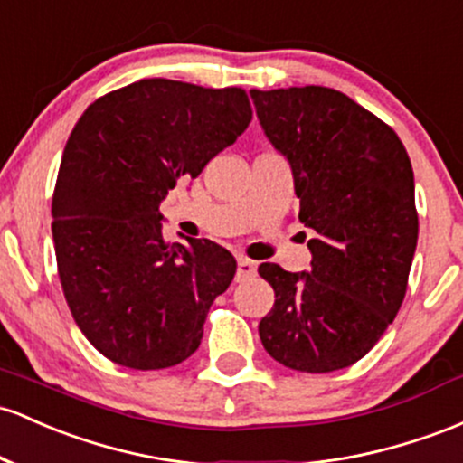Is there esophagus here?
Listing matches in <instances>:
<instances>
[{"label": "esophagus", "mask_w": 463, "mask_h": 463, "mask_svg": "<svg viewBox=\"0 0 463 463\" xmlns=\"http://www.w3.org/2000/svg\"><path fill=\"white\" fill-rule=\"evenodd\" d=\"M255 272H257L255 261H250V259H246V257L237 259V281H243V279L255 277Z\"/></svg>", "instance_id": "esophagus-1"}]
</instances>
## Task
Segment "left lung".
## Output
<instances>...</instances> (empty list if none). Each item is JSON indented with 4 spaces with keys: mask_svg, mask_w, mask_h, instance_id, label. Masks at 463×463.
Instances as JSON below:
<instances>
[{
    "mask_svg": "<svg viewBox=\"0 0 463 463\" xmlns=\"http://www.w3.org/2000/svg\"><path fill=\"white\" fill-rule=\"evenodd\" d=\"M288 160L298 220L314 231L309 272L261 263L274 306L259 323L277 363L329 373L358 363L393 323L418 246L411 160L395 131L343 91L250 90Z\"/></svg>",
    "mask_w": 463,
    "mask_h": 463,
    "instance_id": "1",
    "label": "left lung"
}]
</instances>
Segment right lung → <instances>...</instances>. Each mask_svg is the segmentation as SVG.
<instances>
[{
    "instance_id": "obj_1",
    "label": "right lung",
    "mask_w": 463,
    "mask_h": 463,
    "mask_svg": "<svg viewBox=\"0 0 463 463\" xmlns=\"http://www.w3.org/2000/svg\"><path fill=\"white\" fill-rule=\"evenodd\" d=\"M250 120L240 88L142 79L74 125L52 197L54 250L76 325L111 363L166 369L200 347L237 261L211 240L166 243L160 204Z\"/></svg>"
}]
</instances>
